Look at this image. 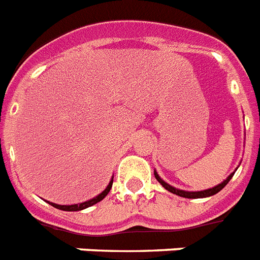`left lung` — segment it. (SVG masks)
<instances>
[{"label":"left lung","instance_id":"1","mask_svg":"<svg viewBox=\"0 0 260 260\" xmlns=\"http://www.w3.org/2000/svg\"><path fill=\"white\" fill-rule=\"evenodd\" d=\"M154 175H155L156 181L159 182V183L162 184L165 188H166L167 191L173 192V194H175V195H179V197H183V198L195 199V198H206V197H211V195L216 194V192H219L220 190H222V188L224 187V186H226L229 182H230V179L233 178L234 173L230 174V175H229V177H227L226 179L222 182V183L218 184V186H215V187H212V188H209V190H203V191H184V190H178V188L173 187V186H170V184L166 183L165 181H162L159 175L156 174V171H154Z\"/></svg>","mask_w":260,"mask_h":260}]
</instances>
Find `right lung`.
Masks as SVG:
<instances>
[{"label": "right lung", "mask_w": 260, "mask_h": 260, "mask_svg": "<svg viewBox=\"0 0 260 260\" xmlns=\"http://www.w3.org/2000/svg\"><path fill=\"white\" fill-rule=\"evenodd\" d=\"M111 186H113V179H111L110 182H109V184H107V187L105 188L104 191L101 192L100 195H96L95 198L90 199V201H86V202H82V203H78V205H57V203H51L49 202V205H51L53 207H55V209H59V210H63V211H79V210H83V209H87V207H90V206L95 205V203L101 202L102 199L106 197L107 194H109V191H110Z\"/></svg>", "instance_id": "add662e5"}]
</instances>
